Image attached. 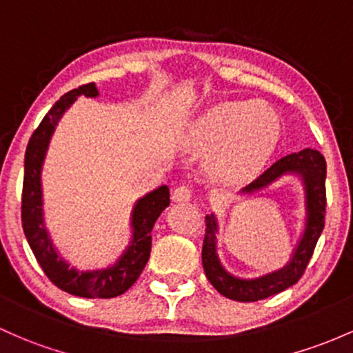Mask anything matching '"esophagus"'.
Segmentation results:
<instances>
[{"instance_id": "obj_1", "label": "esophagus", "mask_w": 353, "mask_h": 353, "mask_svg": "<svg viewBox=\"0 0 353 353\" xmlns=\"http://www.w3.org/2000/svg\"><path fill=\"white\" fill-rule=\"evenodd\" d=\"M193 195V190L188 185H180V187L175 188V192H173V200L175 202H188V200L192 199Z\"/></svg>"}]
</instances>
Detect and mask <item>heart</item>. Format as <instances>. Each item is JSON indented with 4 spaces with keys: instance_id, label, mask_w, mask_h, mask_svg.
Listing matches in <instances>:
<instances>
[{
    "instance_id": "obj_1",
    "label": "heart",
    "mask_w": 353,
    "mask_h": 353,
    "mask_svg": "<svg viewBox=\"0 0 353 353\" xmlns=\"http://www.w3.org/2000/svg\"><path fill=\"white\" fill-rule=\"evenodd\" d=\"M281 119L264 101H223L195 126L200 148L214 150L212 170L225 180H245L261 172L278 146Z\"/></svg>"
}]
</instances>
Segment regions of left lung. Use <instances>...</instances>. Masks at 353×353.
I'll return each instance as SVG.
<instances>
[{
    "label": "left lung",
    "mask_w": 353,
    "mask_h": 353,
    "mask_svg": "<svg viewBox=\"0 0 353 353\" xmlns=\"http://www.w3.org/2000/svg\"><path fill=\"white\" fill-rule=\"evenodd\" d=\"M283 175H298L305 185L306 202V225L298 248L294 249L293 257L279 271L263 276L257 279H241L229 274L222 268L217 256V221L214 215L205 217V237L202 248L203 271L212 286L234 301L251 303L269 298L288 290L296 284L305 272L312 259L314 245L321 236L325 227V207H327V190H325V178H327V161L323 154L316 150L298 151L281 158L271 165L263 175H259L252 183L242 188V193H252L266 188L272 181Z\"/></svg>",
    "instance_id": "1"
}]
</instances>
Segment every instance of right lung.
Masks as SVG:
<instances>
[{"mask_svg":"<svg viewBox=\"0 0 353 353\" xmlns=\"http://www.w3.org/2000/svg\"><path fill=\"white\" fill-rule=\"evenodd\" d=\"M82 94L87 97L99 96L92 82L63 94L45 114L39 128L33 131L30 138L25 153L21 225H23L26 241L35 254L37 261L57 288L82 298H116L130 290L145 269L151 252V230L161 212L170 205V190L166 185H163L138 200L131 219V245L124 251L114 266L101 269V271L84 272L70 268L59 256L43 223L40 173L57 123L70 108L72 102Z\"/></svg>","mask_w":353,"mask_h":353,"instance_id":"right-lung-1","label":"right lung"}]
</instances>
